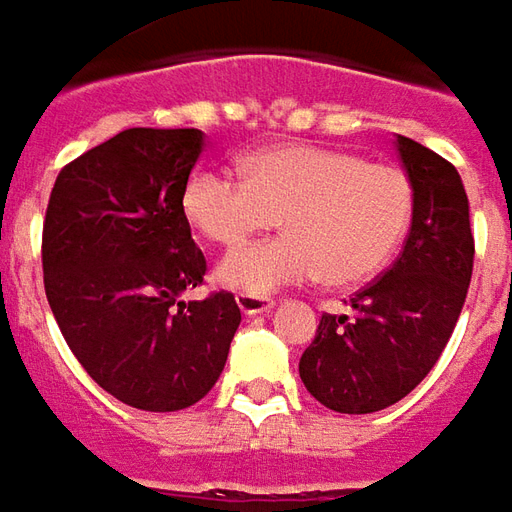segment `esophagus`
I'll return each instance as SVG.
<instances>
[{
	"mask_svg": "<svg viewBox=\"0 0 512 512\" xmlns=\"http://www.w3.org/2000/svg\"><path fill=\"white\" fill-rule=\"evenodd\" d=\"M237 306L242 314H264L273 308V297L267 295H248V292H239L237 295Z\"/></svg>",
	"mask_w": 512,
	"mask_h": 512,
	"instance_id": "1",
	"label": "esophagus"
}]
</instances>
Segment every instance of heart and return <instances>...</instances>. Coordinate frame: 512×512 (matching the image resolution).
I'll return each instance as SVG.
<instances>
[{
	"label": "heart",
	"instance_id": "heart-1",
	"mask_svg": "<svg viewBox=\"0 0 512 512\" xmlns=\"http://www.w3.org/2000/svg\"><path fill=\"white\" fill-rule=\"evenodd\" d=\"M242 179L198 170L184 215L215 245L234 248L284 223L286 234L228 253L217 278L248 295L320 278L355 286L386 267L408 237L416 206L411 176L342 148L289 143L242 159Z\"/></svg>",
	"mask_w": 512,
	"mask_h": 512
}]
</instances>
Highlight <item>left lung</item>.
<instances>
[{
    "instance_id": "left-lung-1",
    "label": "left lung",
    "mask_w": 512,
    "mask_h": 512,
    "mask_svg": "<svg viewBox=\"0 0 512 512\" xmlns=\"http://www.w3.org/2000/svg\"><path fill=\"white\" fill-rule=\"evenodd\" d=\"M397 151L416 190L411 231L389 270L322 314L300 358L314 400L339 413L383 411L411 394L444 353L474 267L469 198L452 162L411 137Z\"/></svg>"
}]
</instances>
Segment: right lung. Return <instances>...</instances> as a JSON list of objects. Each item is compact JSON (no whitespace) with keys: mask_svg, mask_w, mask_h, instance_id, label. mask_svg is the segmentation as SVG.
Listing matches in <instances>:
<instances>
[{"mask_svg":"<svg viewBox=\"0 0 512 512\" xmlns=\"http://www.w3.org/2000/svg\"><path fill=\"white\" fill-rule=\"evenodd\" d=\"M198 129H123L68 162L43 217V286L90 378L140 411H181L215 386L239 328L231 292L181 300L206 259L184 215Z\"/></svg>","mask_w":512,"mask_h":512,"instance_id":"add662e5","label":"right lung"}]
</instances>
